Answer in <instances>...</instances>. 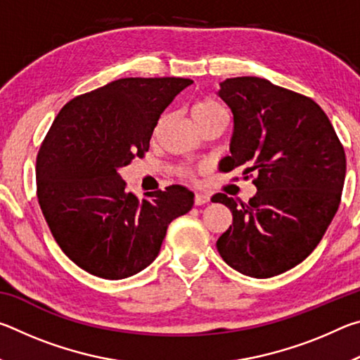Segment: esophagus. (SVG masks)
Returning <instances> with one entry per match:
<instances>
[{
	"mask_svg": "<svg viewBox=\"0 0 360 360\" xmlns=\"http://www.w3.org/2000/svg\"><path fill=\"white\" fill-rule=\"evenodd\" d=\"M193 203H195V206H202V205L210 203V195H206V193H195Z\"/></svg>",
	"mask_w": 360,
	"mask_h": 360,
	"instance_id": "34e87169",
	"label": "esophagus"
}]
</instances>
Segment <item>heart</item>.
<instances>
[{
  "label": "heart",
  "instance_id": "heart-1",
  "mask_svg": "<svg viewBox=\"0 0 360 360\" xmlns=\"http://www.w3.org/2000/svg\"><path fill=\"white\" fill-rule=\"evenodd\" d=\"M192 117L198 127V125L206 124V122L216 120V119L227 120V112H225L224 106L219 105L217 101L205 98L195 103V106L192 109ZM182 176H186V178H192L193 174L191 172H182Z\"/></svg>",
  "mask_w": 360,
  "mask_h": 360
}]
</instances>
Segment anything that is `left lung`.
<instances>
[{
  "label": "left lung",
  "instance_id": "8db88e82",
  "mask_svg": "<svg viewBox=\"0 0 360 360\" xmlns=\"http://www.w3.org/2000/svg\"><path fill=\"white\" fill-rule=\"evenodd\" d=\"M219 85L233 114L230 155L222 163L227 172L257 174V193L240 205L224 193L211 198L233 216L217 251L243 275H281L314 251L330 225L345 184V149L308 96L252 76Z\"/></svg>",
  "mask_w": 360,
  "mask_h": 360
}]
</instances>
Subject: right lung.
<instances>
[{
	"label": "right lung",
	"instance_id": "add662e5",
	"mask_svg": "<svg viewBox=\"0 0 360 360\" xmlns=\"http://www.w3.org/2000/svg\"><path fill=\"white\" fill-rule=\"evenodd\" d=\"M192 84L184 77H125L62 108L36 158L38 200L62 251L90 275L124 279L160 252L173 219L193 206L182 186L127 192L119 168L149 150L160 114Z\"/></svg>",
	"mask_w": 360,
	"mask_h": 360
}]
</instances>
